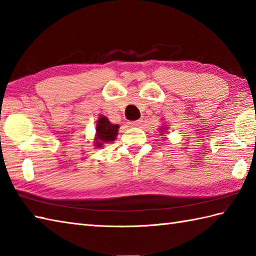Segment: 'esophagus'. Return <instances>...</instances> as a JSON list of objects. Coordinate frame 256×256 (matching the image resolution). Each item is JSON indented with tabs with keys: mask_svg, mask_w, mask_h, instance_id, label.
Here are the masks:
<instances>
[{
	"mask_svg": "<svg viewBox=\"0 0 256 256\" xmlns=\"http://www.w3.org/2000/svg\"><path fill=\"white\" fill-rule=\"evenodd\" d=\"M142 120H138V121H132V122H128V125L132 128H138L140 126V124H142Z\"/></svg>",
	"mask_w": 256,
	"mask_h": 256,
	"instance_id": "34e87169",
	"label": "esophagus"
}]
</instances>
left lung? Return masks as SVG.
I'll use <instances>...</instances> for the list:
<instances>
[{
  "instance_id": "obj_1",
  "label": "left lung",
  "mask_w": 256,
  "mask_h": 256,
  "mask_svg": "<svg viewBox=\"0 0 256 256\" xmlns=\"http://www.w3.org/2000/svg\"><path fill=\"white\" fill-rule=\"evenodd\" d=\"M166 131H167V125H162V126L160 128V133L162 135L165 134Z\"/></svg>"
}]
</instances>
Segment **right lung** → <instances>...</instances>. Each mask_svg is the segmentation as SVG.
Masks as SVG:
<instances>
[{
	"mask_svg": "<svg viewBox=\"0 0 256 256\" xmlns=\"http://www.w3.org/2000/svg\"><path fill=\"white\" fill-rule=\"evenodd\" d=\"M120 125L112 124L104 116H100L96 120V135L94 138V146L96 148H103V144L111 143L116 138Z\"/></svg>",
	"mask_w": 256,
	"mask_h": 256,
	"instance_id": "1",
	"label": "right lung"
}]
</instances>
